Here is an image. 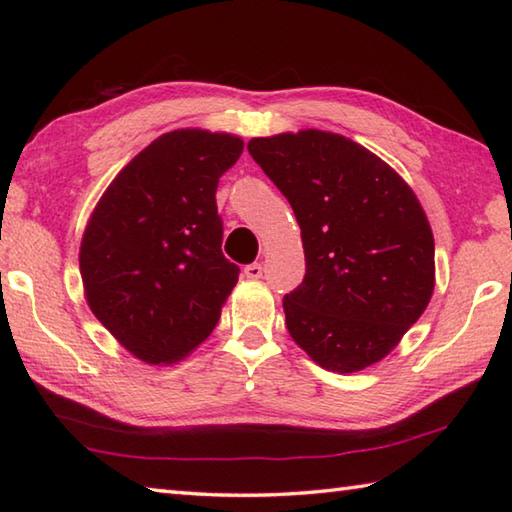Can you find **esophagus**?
<instances>
[{
    "label": "esophagus",
    "mask_w": 512,
    "mask_h": 512,
    "mask_svg": "<svg viewBox=\"0 0 512 512\" xmlns=\"http://www.w3.org/2000/svg\"><path fill=\"white\" fill-rule=\"evenodd\" d=\"M262 273H264L262 264H248V266L244 268V277H246V279H259V277H262Z\"/></svg>",
    "instance_id": "34e87169"
}]
</instances>
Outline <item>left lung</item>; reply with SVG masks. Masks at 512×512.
<instances>
[{
	"mask_svg": "<svg viewBox=\"0 0 512 512\" xmlns=\"http://www.w3.org/2000/svg\"><path fill=\"white\" fill-rule=\"evenodd\" d=\"M248 151L301 228L306 277L284 297L290 336L330 372L378 363L420 319L436 286V246L416 193L341 134L253 138Z\"/></svg>",
	"mask_w": 512,
	"mask_h": 512,
	"instance_id": "left-lung-1",
	"label": "left lung"
}]
</instances>
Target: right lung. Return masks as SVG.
Wrapping results in <instances>:
<instances>
[{"mask_svg":"<svg viewBox=\"0 0 512 512\" xmlns=\"http://www.w3.org/2000/svg\"><path fill=\"white\" fill-rule=\"evenodd\" d=\"M244 140L204 129L162 134L118 173L81 239L90 310L127 352L169 365L220 321L239 266L222 255L215 191Z\"/></svg>","mask_w":512,"mask_h":512,"instance_id":"1","label":"right lung"}]
</instances>
